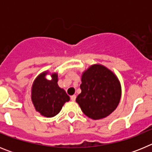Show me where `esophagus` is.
<instances>
[{
    "instance_id": "esophagus-1",
    "label": "esophagus",
    "mask_w": 152,
    "mask_h": 152,
    "mask_svg": "<svg viewBox=\"0 0 152 152\" xmlns=\"http://www.w3.org/2000/svg\"><path fill=\"white\" fill-rule=\"evenodd\" d=\"M71 100H72V101H75V100H76V95H72V96H71Z\"/></svg>"
}]
</instances>
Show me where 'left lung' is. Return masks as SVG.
<instances>
[{
    "label": "left lung",
    "mask_w": 152,
    "mask_h": 152,
    "mask_svg": "<svg viewBox=\"0 0 152 152\" xmlns=\"http://www.w3.org/2000/svg\"><path fill=\"white\" fill-rule=\"evenodd\" d=\"M81 93L76 98L82 112L92 119L110 115L119 105L121 84L113 72L100 64H92L81 75Z\"/></svg>",
    "instance_id": "left-lung-1"
}]
</instances>
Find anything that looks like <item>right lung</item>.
<instances>
[{"instance_id": "right-lung-1", "label": "right lung", "mask_w": 152, "mask_h": 152, "mask_svg": "<svg viewBox=\"0 0 152 152\" xmlns=\"http://www.w3.org/2000/svg\"><path fill=\"white\" fill-rule=\"evenodd\" d=\"M49 72H43L34 80L31 88V99L35 109L42 116L53 117L61 111L70 97L58 84V74H51V80L46 79Z\"/></svg>"}]
</instances>
